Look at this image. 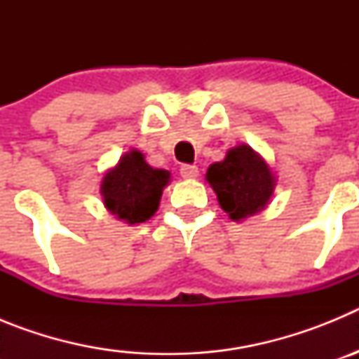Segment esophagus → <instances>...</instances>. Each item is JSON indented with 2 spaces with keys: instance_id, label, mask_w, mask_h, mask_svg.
Instances as JSON below:
<instances>
[{
  "instance_id": "1",
  "label": "esophagus",
  "mask_w": 359,
  "mask_h": 359,
  "mask_svg": "<svg viewBox=\"0 0 359 359\" xmlns=\"http://www.w3.org/2000/svg\"><path fill=\"white\" fill-rule=\"evenodd\" d=\"M198 167L196 165H190V163H183L182 167H180V174H182L183 177H196L198 176Z\"/></svg>"
}]
</instances>
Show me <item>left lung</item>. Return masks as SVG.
Wrapping results in <instances>:
<instances>
[{
  "label": "left lung",
  "instance_id": "1",
  "mask_svg": "<svg viewBox=\"0 0 359 359\" xmlns=\"http://www.w3.org/2000/svg\"><path fill=\"white\" fill-rule=\"evenodd\" d=\"M207 182L217 194V201L233 221L262 210L275 189L268 163L248 145L230 149L223 161L207 170Z\"/></svg>",
  "mask_w": 359,
  "mask_h": 359
}]
</instances>
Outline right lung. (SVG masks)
<instances>
[{
  "instance_id": "add662e5",
  "label": "right lung",
  "mask_w": 359,
  "mask_h": 359,
  "mask_svg": "<svg viewBox=\"0 0 359 359\" xmlns=\"http://www.w3.org/2000/svg\"><path fill=\"white\" fill-rule=\"evenodd\" d=\"M170 174L163 169H152L140 151H131L120 158L115 169L104 176L100 185L107 210L126 223H144L160 205L163 187Z\"/></svg>"
}]
</instances>
